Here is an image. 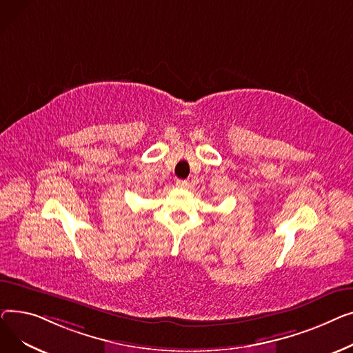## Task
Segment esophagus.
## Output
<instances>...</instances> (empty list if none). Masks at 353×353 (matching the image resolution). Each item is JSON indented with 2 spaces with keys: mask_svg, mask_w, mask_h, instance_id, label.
<instances>
[{
  "mask_svg": "<svg viewBox=\"0 0 353 353\" xmlns=\"http://www.w3.org/2000/svg\"><path fill=\"white\" fill-rule=\"evenodd\" d=\"M176 186H179V188H188L190 182L186 181V179H178V181H176Z\"/></svg>",
  "mask_w": 353,
  "mask_h": 353,
  "instance_id": "1",
  "label": "esophagus"
}]
</instances>
